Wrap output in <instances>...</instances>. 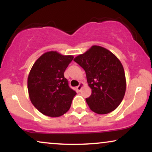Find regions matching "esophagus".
I'll use <instances>...</instances> for the list:
<instances>
[{
    "label": "esophagus",
    "instance_id": "1",
    "mask_svg": "<svg viewBox=\"0 0 152 152\" xmlns=\"http://www.w3.org/2000/svg\"><path fill=\"white\" fill-rule=\"evenodd\" d=\"M83 83H80L79 85H78V86H76V89H77L78 91H80L81 90V88H82V87H83Z\"/></svg>",
    "mask_w": 152,
    "mask_h": 152
}]
</instances>
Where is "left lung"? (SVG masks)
Masks as SVG:
<instances>
[{
  "label": "left lung",
  "mask_w": 152,
  "mask_h": 152,
  "mask_svg": "<svg viewBox=\"0 0 152 152\" xmlns=\"http://www.w3.org/2000/svg\"><path fill=\"white\" fill-rule=\"evenodd\" d=\"M84 69L91 95L86 99L94 112L106 114L121 104L126 91V78L121 63L105 48L93 46L74 59Z\"/></svg>",
  "instance_id": "8db88e82"
}]
</instances>
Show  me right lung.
Wrapping results in <instances>:
<instances>
[{"label":"right lung","instance_id":"add662e5","mask_svg":"<svg viewBox=\"0 0 152 152\" xmlns=\"http://www.w3.org/2000/svg\"><path fill=\"white\" fill-rule=\"evenodd\" d=\"M73 58V56L49 51L34 63L28 78V90L31 103L43 114L58 117L70 109L76 92L64 74Z\"/></svg>","mask_w":152,"mask_h":152}]
</instances>
